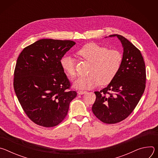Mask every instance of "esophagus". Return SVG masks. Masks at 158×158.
<instances>
[{
  "label": "esophagus",
  "mask_w": 158,
  "mask_h": 158,
  "mask_svg": "<svg viewBox=\"0 0 158 158\" xmlns=\"http://www.w3.org/2000/svg\"><path fill=\"white\" fill-rule=\"evenodd\" d=\"M86 93H87V92H86V91H77V94H80V95L85 94Z\"/></svg>",
  "instance_id": "1"
}]
</instances>
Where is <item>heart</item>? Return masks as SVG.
Wrapping results in <instances>:
<instances>
[{"label": "heart", "mask_w": 158, "mask_h": 158, "mask_svg": "<svg viewBox=\"0 0 158 158\" xmlns=\"http://www.w3.org/2000/svg\"><path fill=\"white\" fill-rule=\"evenodd\" d=\"M83 59L91 62L88 76L80 77L73 83L79 89H91L99 84L106 85L110 82L118 74L121 65L123 56L116 49H108L96 43H89L77 51ZM63 71L70 77L76 76V60L70 56H63L60 59Z\"/></svg>", "instance_id": "obj_1"}]
</instances>
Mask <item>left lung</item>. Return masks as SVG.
Instances as JSON below:
<instances>
[{
  "instance_id": "left-lung-1",
  "label": "left lung",
  "mask_w": 158,
  "mask_h": 158,
  "mask_svg": "<svg viewBox=\"0 0 158 158\" xmlns=\"http://www.w3.org/2000/svg\"><path fill=\"white\" fill-rule=\"evenodd\" d=\"M123 48L119 70L109 85L94 92V114L102 122L115 124L127 118L138 104L146 87V68L140 51L124 37L114 34ZM107 37H106V38Z\"/></svg>"
}]
</instances>
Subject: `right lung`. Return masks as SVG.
Here are the masks:
<instances>
[{"instance_id":"obj_1","label":"right lung","mask_w":158,"mask_h":158,"mask_svg":"<svg viewBox=\"0 0 158 158\" xmlns=\"http://www.w3.org/2000/svg\"><path fill=\"white\" fill-rule=\"evenodd\" d=\"M76 42L51 39L39 40L18 57L14 87L27 116L37 125L50 127L67 116L77 93L60 64V58Z\"/></svg>"}]
</instances>
